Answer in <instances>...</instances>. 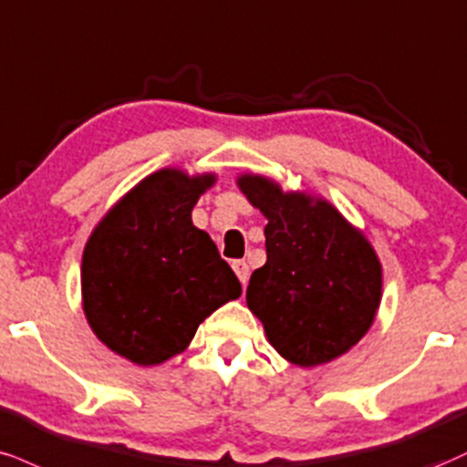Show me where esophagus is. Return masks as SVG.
<instances>
[{"label":"esophagus","instance_id":"34e87169","mask_svg":"<svg viewBox=\"0 0 467 467\" xmlns=\"http://www.w3.org/2000/svg\"><path fill=\"white\" fill-rule=\"evenodd\" d=\"M233 269H234V274H237V278L241 280V285H245L248 283V278H250V265L245 261H233Z\"/></svg>","mask_w":467,"mask_h":467}]
</instances>
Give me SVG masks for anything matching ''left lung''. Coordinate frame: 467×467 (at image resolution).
Listing matches in <instances>:
<instances>
[{
    "instance_id": "8db88e82",
    "label": "left lung",
    "mask_w": 467,
    "mask_h": 467,
    "mask_svg": "<svg viewBox=\"0 0 467 467\" xmlns=\"http://www.w3.org/2000/svg\"><path fill=\"white\" fill-rule=\"evenodd\" d=\"M239 187L267 217V263L250 278V311L291 363L333 361L374 322L383 278L372 245L328 202L283 193L261 176Z\"/></svg>"
}]
</instances>
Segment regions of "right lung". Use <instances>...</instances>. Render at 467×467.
Segmentation results:
<instances>
[{
	"mask_svg": "<svg viewBox=\"0 0 467 467\" xmlns=\"http://www.w3.org/2000/svg\"><path fill=\"white\" fill-rule=\"evenodd\" d=\"M213 176L162 170L93 230L82 256L84 313L117 355L156 365L182 352L241 283L191 211Z\"/></svg>",
	"mask_w": 467,
	"mask_h": 467,
	"instance_id": "1",
	"label": "right lung"
}]
</instances>
